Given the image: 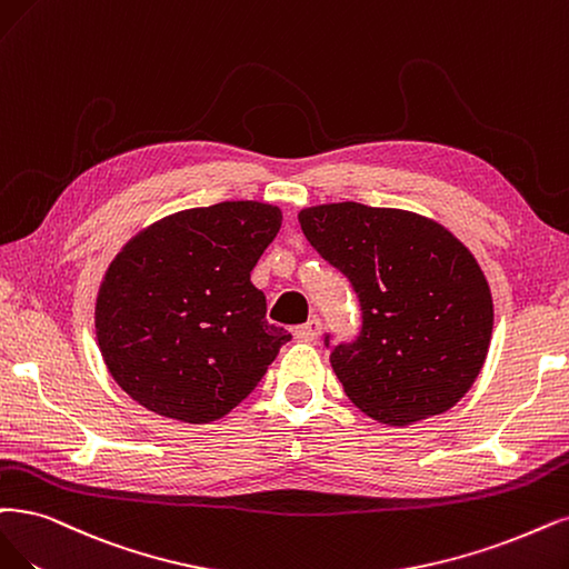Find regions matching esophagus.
<instances>
[{
    "instance_id": "obj_1",
    "label": "esophagus",
    "mask_w": 569,
    "mask_h": 569,
    "mask_svg": "<svg viewBox=\"0 0 569 569\" xmlns=\"http://www.w3.org/2000/svg\"><path fill=\"white\" fill-rule=\"evenodd\" d=\"M321 319H311V321H307V323H302V326H298L296 330V338L300 340V342H313L321 335Z\"/></svg>"
}]
</instances>
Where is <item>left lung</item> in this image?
Returning a JSON list of instances; mask_svg holds the SVG:
<instances>
[{"label":"left lung","instance_id":"1","mask_svg":"<svg viewBox=\"0 0 569 569\" xmlns=\"http://www.w3.org/2000/svg\"><path fill=\"white\" fill-rule=\"evenodd\" d=\"M298 218L359 300V335L323 338L347 396L385 425L450 410L486 363L492 335L490 288L471 252L408 210L345 201Z\"/></svg>","mask_w":569,"mask_h":569}]
</instances>
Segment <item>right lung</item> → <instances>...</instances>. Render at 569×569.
Masks as SVG:
<instances>
[{"label":"right lung","instance_id":"1","mask_svg":"<svg viewBox=\"0 0 569 569\" xmlns=\"http://www.w3.org/2000/svg\"><path fill=\"white\" fill-rule=\"evenodd\" d=\"M281 229V210L222 201L144 229L110 264L96 335L117 385L189 425L224 417L258 387L292 338L267 323L250 271Z\"/></svg>","mask_w":569,"mask_h":569}]
</instances>
